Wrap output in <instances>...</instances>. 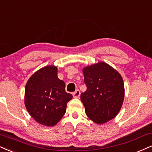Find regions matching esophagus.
<instances>
[{
  "instance_id": "1",
  "label": "esophagus",
  "mask_w": 152,
  "mask_h": 152,
  "mask_svg": "<svg viewBox=\"0 0 152 152\" xmlns=\"http://www.w3.org/2000/svg\"><path fill=\"white\" fill-rule=\"evenodd\" d=\"M72 95L75 98H79L80 96V91L79 90V89H77L75 91H74V92H73Z\"/></svg>"
}]
</instances>
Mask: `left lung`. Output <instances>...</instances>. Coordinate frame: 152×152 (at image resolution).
Here are the masks:
<instances>
[{
    "instance_id": "left-lung-1",
    "label": "left lung",
    "mask_w": 152,
    "mask_h": 152,
    "mask_svg": "<svg viewBox=\"0 0 152 152\" xmlns=\"http://www.w3.org/2000/svg\"><path fill=\"white\" fill-rule=\"evenodd\" d=\"M87 90L80 95L85 113L91 121L103 124L115 118L124 99V83L121 75L104 62L83 69Z\"/></svg>"
}]
</instances>
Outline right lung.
Masks as SVG:
<instances>
[{
	"label": "right lung",
	"instance_id": "right-lung-1",
	"mask_svg": "<svg viewBox=\"0 0 152 152\" xmlns=\"http://www.w3.org/2000/svg\"><path fill=\"white\" fill-rule=\"evenodd\" d=\"M57 72L53 65L42 67L31 75L25 87L26 108L35 121L46 126H53L63 118L72 98Z\"/></svg>",
	"mask_w": 152,
	"mask_h": 152
}]
</instances>
